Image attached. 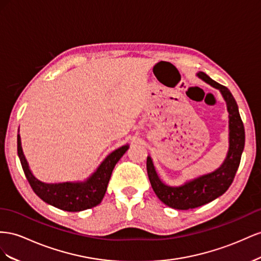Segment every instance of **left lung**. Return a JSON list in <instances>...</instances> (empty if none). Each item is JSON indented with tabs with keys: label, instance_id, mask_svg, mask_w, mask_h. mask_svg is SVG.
<instances>
[{
	"label": "left lung",
	"instance_id": "8db88e82",
	"mask_svg": "<svg viewBox=\"0 0 261 261\" xmlns=\"http://www.w3.org/2000/svg\"><path fill=\"white\" fill-rule=\"evenodd\" d=\"M197 76L219 89L226 102L228 113V151L224 162L219 168L193 178L180 186H169L164 182L156 172L152 158L147 156V175L154 192L163 203L177 210L195 209L222 196L233 182L245 145L244 124L232 93L227 87L217 83L203 72L197 73Z\"/></svg>",
	"mask_w": 261,
	"mask_h": 261
}]
</instances>
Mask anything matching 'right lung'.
Segmentation results:
<instances>
[{
    "label": "right lung",
    "mask_w": 261,
    "mask_h": 261,
    "mask_svg": "<svg viewBox=\"0 0 261 261\" xmlns=\"http://www.w3.org/2000/svg\"><path fill=\"white\" fill-rule=\"evenodd\" d=\"M129 148L126 143L106 156L95 172L83 181H65L49 184L36 178L25 158L19 133L17 135V153L21 167L34 192L44 202L68 212L91 209L101 202L105 196L111 173L118 161Z\"/></svg>",
    "instance_id": "1"
}]
</instances>
